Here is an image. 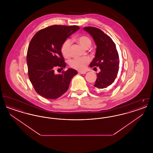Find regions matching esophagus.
I'll list each match as a JSON object with an SVG mask.
<instances>
[{"label": "esophagus", "instance_id": "34e87169", "mask_svg": "<svg viewBox=\"0 0 153 153\" xmlns=\"http://www.w3.org/2000/svg\"><path fill=\"white\" fill-rule=\"evenodd\" d=\"M78 73L80 74H85L86 72H83V71H78Z\"/></svg>", "mask_w": 153, "mask_h": 153}]
</instances>
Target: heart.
<instances>
[{
    "label": "heart",
    "mask_w": 153,
    "mask_h": 153,
    "mask_svg": "<svg viewBox=\"0 0 153 153\" xmlns=\"http://www.w3.org/2000/svg\"><path fill=\"white\" fill-rule=\"evenodd\" d=\"M76 41L85 49L89 48L92 44L91 39L86 36H77L76 38ZM71 45V40L68 39H66L61 46V53L65 58H68L70 56ZM89 61L90 59L88 57L73 58L69 61V65L71 68L77 70H83L85 68Z\"/></svg>",
    "instance_id": "heart-1"
}]
</instances>
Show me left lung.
Wrapping results in <instances>:
<instances>
[{"mask_svg":"<svg viewBox=\"0 0 153 153\" xmlns=\"http://www.w3.org/2000/svg\"><path fill=\"white\" fill-rule=\"evenodd\" d=\"M83 29L93 38L96 46L95 58L89 66L100 68V71L96 74L97 79L94 86L96 90L102 91L114 82L119 71V57L116 45L99 29L85 27Z\"/></svg>","mask_w":153,"mask_h":153,"instance_id":"1","label":"left lung"}]
</instances>
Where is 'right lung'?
I'll list each match as a JSON object with an SVG mask.
<instances>
[{
	"mask_svg": "<svg viewBox=\"0 0 153 153\" xmlns=\"http://www.w3.org/2000/svg\"><path fill=\"white\" fill-rule=\"evenodd\" d=\"M79 29L77 26L53 25L39 30L31 39L27 53L28 75L34 89L42 97L57 99L67 91L72 79L77 74L72 68L55 74L54 69L65 68L61 46Z\"/></svg>",
	"mask_w": 153,
	"mask_h": 153,
	"instance_id": "right-lung-1",
	"label": "right lung"
}]
</instances>
